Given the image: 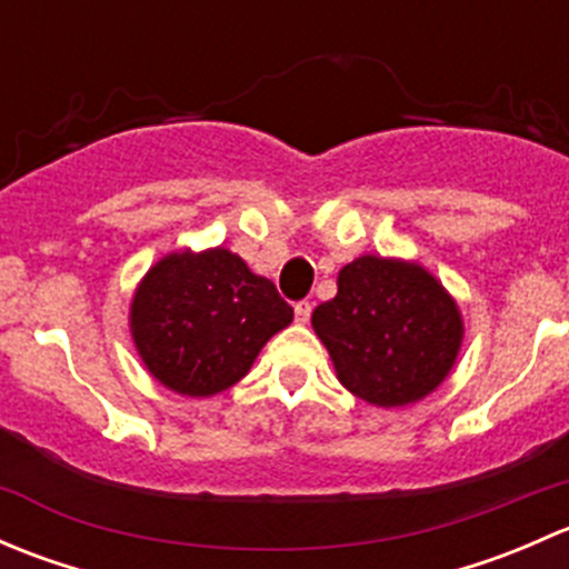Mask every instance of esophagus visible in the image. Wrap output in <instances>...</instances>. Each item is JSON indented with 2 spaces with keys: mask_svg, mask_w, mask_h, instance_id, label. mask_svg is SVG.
<instances>
[{
  "mask_svg": "<svg viewBox=\"0 0 569 569\" xmlns=\"http://www.w3.org/2000/svg\"><path fill=\"white\" fill-rule=\"evenodd\" d=\"M295 319H297V325H308V319H311V302H297Z\"/></svg>",
  "mask_w": 569,
  "mask_h": 569,
  "instance_id": "34e87169",
  "label": "esophagus"
}]
</instances>
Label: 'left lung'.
Segmentation results:
<instances>
[{"label":"left lung","mask_w":569,"mask_h":569,"mask_svg":"<svg viewBox=\"0 0 569 569\" xmlns=\"http://www.w3.org/2000/svg\"><path fill=\"white\" fill-rule=\"evenodd\" d=\"M338 382L375 407H405L443 386L462 349L455 297L418 261L360 256L311 317Z\"/></svg>","instance_id":"8db88e82"}]
</instances>
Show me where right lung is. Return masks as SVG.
Returning a JSON list of instances; mask_svg holds the SVG:
<instances>
[{"instance_id": "add662e5", "label": "right lung", "mask_w": 569, "mask_h": 569, "mask_svg": "<svg viewBox=\"0 0 569 569\" xmlns=\"http://www.w3.org/2000/svg\"><path fill=\"white\" fill-rule=\"evenodd\" d=\"M295 311L228 248L173 250L137 283L129 330L148 375L168 391L209 399L237 386Z\"/></svg>"}]
</instances>
